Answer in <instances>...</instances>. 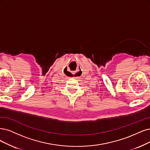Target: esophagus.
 <instances>
[{
  "label": "esophagus",
  "instance_id": "obj_1",
  "mask_svg": "<svg viewBox=\"0 0 150 150\" xmlns=\"http://www.w3.org/2000/svg\"><path fill=\"white\" fill-rule=\"evenodd\" d=\"M77 76V75H76V74H75V75H74V76H75V77H76V78H77V77H79V76Z\"/></svg>",
  "mask_w": 150,
  "mask_h": 150
}]
</instances>
